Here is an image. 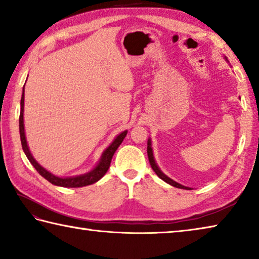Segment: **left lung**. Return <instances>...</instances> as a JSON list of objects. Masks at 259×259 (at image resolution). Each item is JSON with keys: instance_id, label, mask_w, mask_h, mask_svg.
<instances>
[{"instance_id": "left-lung-1", "label": "left lung", "mask_w": 259, "mask_h": 259, "mask_svg": "<svg viewBox=\"0 0 259 259\" xmlns=\"http://www.w3.org/2000/svg\"><path fill=\"white\" fill-rule=\"evenodd\" d=\"M224 58L227 60L226 57H224ZM147 156H148V160H150V163H151L152 169L154 170V172L162 179V181H164L165 183H168L169 185H171V186H174V187L183 188V190H192V188H190V187H186V186L182 185V184H179V183H177V182L172 181L171 178H169L168 176H166V175H164L163 172L161 171L160 168H159V165L156 164L155 159H154V155H153V148H152L151 138H148V140H147Z\"/></svg>"}]
</instances>
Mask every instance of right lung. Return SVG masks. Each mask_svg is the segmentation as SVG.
Listing matches in <instances>:
<instances>
[{
    "label": "right lung",
    "instance_id": "right-lung-1",
    "mask_svg": "<svg viewBox=\"0 0 259 259\" xmlns=\"http://www.w3.org/2000/svg\"><path fill=\"white\" fill-rule=\"evenodd\" d=\"M24 100H25V88H23V95H21V100H20V115H19V133H20V140H21V146H23V150L25 155L27 156L30 163L36 169V171L41 175L43 178H46L48 182L54 184L56 186H61V187H83L87 185H91L96 182H98L100 178H102L105 174L107 172L109 168V164H111L112 157L114 153L117 150V147L121 145V143L123 142L124 137L128 134V130L122 131L120 135H117L114 140L112 142L111 145H109L106 150L103 152L102 156H100V160L97 164H96L93 170H90L89 172L78 175V176H71V177H59L56 176V175L51 174L48 171L46 168L38 163V162L34 159L32 153L29 151V147L27 145V140H26V135H25V125H24Z\"/></svg>",
    "mask_w": 259,
    "mask_h": 259
}]
</instances>
